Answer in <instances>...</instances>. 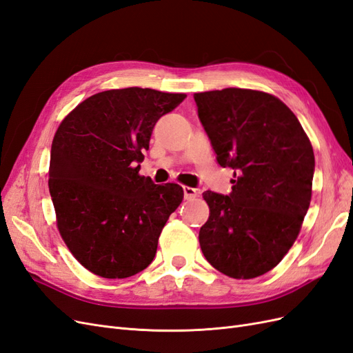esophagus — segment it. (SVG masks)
Listing matches in <instances>:
<instances>
[{
  "mask_svg": "<svg viewBox=\"0 0 353 353\" xmlns=\"http://www.w3.org/2000/svg\"><path fill=\"white\" fill-rule=\"evenodd\" d=\"M197 196H199V190L191 188V187H184V197L187 200H191V199H194Z\"/></svg>",
  "mask_w": 353,
  "mask_h": 353,
  "instance_id": "1",
  "label": "esophagus"
}]
</instances>
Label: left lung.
I'll return each mask as SVG.
<instances>
[{"instance_id": "8db88e82", "label": "left lung", "mask_w": 353, "mask_h": 353, "mask_svg": "<svg viewBox=\"0 0 353 353\" xmlns=\"http://www.w3.org/2000/svg\"><path fill=\"white\" fill-rule=\"evenodd\" d=\"M194 101L218 163L234 169L230 196L203 193L210 213L201 252L231 279H254L281 262L301 231L312 196L311 141L271 94L225 88Z\"/></svg>"}]
</instances>
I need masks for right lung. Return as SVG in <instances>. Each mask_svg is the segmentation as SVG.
Masks as SVG:
<instances>
[{
	"mask_svg": "<svg viewBox=\"0 0 353 353\" xmlns=\"http://www.w3.org/2000/svg\"><path fill=\"white\" fill-rule=\"evenodd\" d=\"M185 97L109 90L83 100L60 123L51 145L50 194L61 239L92 274L126 279L154 259L184 191L138 172L156 122Z\"/></svg>",
	"mask_w": 353,
	"mask_h": 353,
	"instance_id": "obj_1",
	"label": "right lung"
}]
</instances>
